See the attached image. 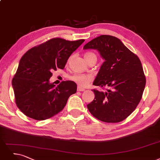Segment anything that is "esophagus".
Returning <instances> with one entry per match:
<instances>
[{
    "label": "esophagus",
    "instance_id": "1",
    "mask_svg": "<svg viewBox=\"0 0 160 160\" xmlns=\"http://www.w3.org/2000/svg\"><path fill=\"white\" fill-rule=\"evenodd\" d=\"M85 90V89L84 88H82L79 86L78 87V91H84Z\"/></svg>",
    "mask_w": 160,
    "mask_h": 160
}]
</instances>
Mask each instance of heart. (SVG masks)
I'll return each instance as SVG.
<instances>
[{"mask_svg":"<svg viewBox=\"0 0 160 160\" xmlns=\"http://www.w3.org/2000/svg\"><path fill=\"white\" fill-rule=\"evenodd\" d=\"M84 57L86 60L91 58L97 60V56L93 52H87L85 54ZM70 59L71 58H69V60H70ZM70 79L75 82L80 87H86L92 81V77L89 74H75L70 77Z\"/></svg>","mask_w":160,"mask_h":160,"instance_id":"obj_1","label":"heart"}]
</instances>
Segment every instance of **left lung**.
Here are the masks:
<instances>
[{
  "label": "left lung",
  "mask_w": 160,
  "mask_h": 160,
  "mask_svg": "<svg viewBox=\"0 0 160 160\" xmlns=\"http://www.w3.org/2000/svg\"><path fill=\"white\" fill-rule=\"evenodd\" d=\"M97 50L105 61L93 85L106 87L92 90L95 98L87 104L94 117L107 123H118L136 109L142 98L146 78L138 57L116 37L100 35L83 47Z\"/></svg>",
  "instance_id": "obj_1"
}]
</instances>
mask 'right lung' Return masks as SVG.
<instances>
[{
	"instance_id": "1",
	"label": "right lung",
	"mask_w": 160,
	"mask_h": 160,
	"mask_svg": "<svg viewBox=\"0 0 160 160\" xmlns=\"http://www.w3.org/2000/svg\"><path fill=\"white\" fill-rule=\"evenodd\" d=\"M84 41L54 38L29 49L22 57L12 87L16 104L25 116L44 120L63 109L69 97L76 92L77 85L63 81L56 86L49 79L53 70L64 68L69 56Z\"/></svg>"
}]
</instances>
